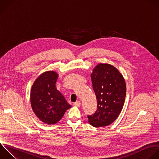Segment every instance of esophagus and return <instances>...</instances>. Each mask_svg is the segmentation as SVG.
<instances>
[{
	"label": "esophagus",
	"mask_w": 159,
	"mask_h": 159,
	"mask_svg": "<svg viewBox=\"0 0 159 159\" xmlns=\"http://www.w3.org/2000/svg\"><path fill=\"white\" fill-rule=\"evenodd\" d=\"M81 102L79 101H78L74 102V103H73V105L75 106H76V107H80V106H81Z\"/></svg>",
	"instance_id": "obj_1"
}]
</instances>
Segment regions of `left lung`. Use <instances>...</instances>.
<instances>
[{"mask_svg": "<svg viewBox=\"0 0 159 159\" xmlns=\"http://www.w3.org/2000/svg\"><path fill=\"white\" fill-rule=\"evenodd\" d=\"M93 88L97 99V110L88 116L89 124L105 127L119 116L124 106L126 85L122 74L109 64L99 63L91 74Z\"/></svg>", "mask_w": 159, "mask_h": 159, "instance_id": "8db88e82", "label": "left lung"}]
</instances>
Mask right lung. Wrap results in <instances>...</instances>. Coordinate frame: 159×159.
<instances>
[{"mask_svg": "<svg viewBox=\"0 0 159 159\" xmlns=\"http://www.w3.org/2000/svg\"><path fill=\"white\" fill-rule=\"evenodd\" d=\"M58 75L48 71L40 75L34 83L30 93V102L37 117L47 124L58 122L71 106L57 89Z\"/></svg>", "mask_w": 159, "mask_h": 159, "instance_id": "obj_1", "label": "right lung"}]
</instances>
